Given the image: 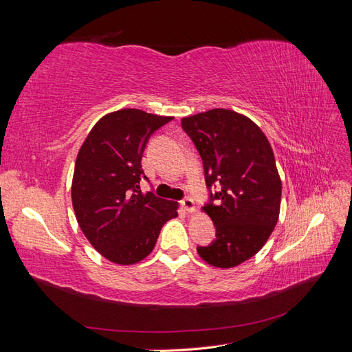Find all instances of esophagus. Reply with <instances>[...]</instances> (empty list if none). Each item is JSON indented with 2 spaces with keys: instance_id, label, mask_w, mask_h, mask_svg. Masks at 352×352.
<instances>
[{
  "instance_id": "esophagus-1",
  "label": "esophagus",
  "mask_w": 352,
  "mask_h": 352,
  "mask_svg": "<svg viewBox=\"0 0 352 352\" xmlns=\"http://www.w3.org/2000/svg\"><path fill=\"white\" fill-rule=\"evenodd\" d=\"M180 206L184 207L185 211L188 212H192L195 210V204H194V199L190 197H185L182 201H180Z\"/></svg>"
}]
</instances>
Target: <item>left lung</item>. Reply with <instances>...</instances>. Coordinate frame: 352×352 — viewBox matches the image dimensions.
Returning a JSON list of instances; mask_svg holds the SVG:
<instances>
[{"mask_svg": "<svg viewBox=\"0 0 352 352\" xmlns=\"http://www.w3.org/2000/svg\"><path fill=\"white\" fill-rule=\"evenodd\" d=\"M182 129L201 155L204 211L216 228V239L197 251L214 267H235L263 248L279 219L282 182L273 150L257 124L226 109L185 117Z\"/></svg>", "mask_w": 352, "mask_h": 352, "instance_id": "left-lung-1", "label": "left lung"}]
</instances>
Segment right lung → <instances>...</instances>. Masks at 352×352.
Segmentation results:
<instances>
[{
  "label": "right lung",
  "mask_w": 352,
  "mask_h": 352,
  "mask_svg": "<svg viewBox=\"0 0 352 352\" xmlns=\"http://www.w3.org/2000/svg\"><path fill=\"white\" fill-rule=\"evenodd\" d=\"M136 109L104 116L80 146L72 201L92 247L116 264H135L154 247L177 202L141 192V160L151 135L172 120Z\"/></svg>",
  "instance_id": "obj_1"
}]
</instances>
